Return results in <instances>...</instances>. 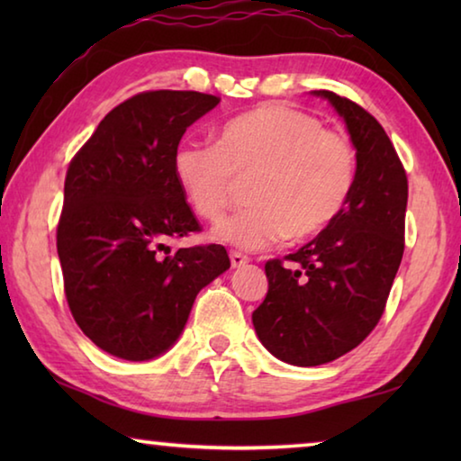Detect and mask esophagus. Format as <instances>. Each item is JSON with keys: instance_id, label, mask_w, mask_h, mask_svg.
<instances>
[{"instance_id": "34e87169", "label": "esophagus", "mask_w": 461, "mask_h": 461, "mask_svg": "<svg viewBox=\"0 0 461 461\" xmlns=\"http://www.w3.org/2000/svg\"><path fill=\"white\" fill-rule=\"evenodd\" d=\"M230 260H231V267H233V268L246 267V264L249 262L248 256H246V254H241V252H238V249H231V252H230Z\"/></svg>"}]
</instances>
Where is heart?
I'll list each match as a JSON object with an SVG mask.
<instances>
[{"label":"heart","mask_w":461,"mask_h":461,"mask_svg":"<svg viewBox=\"0 0 461 461\" xmlns=\"http://www.w3.org/2000/svg\"><path fill=\"white\" fill-rule=\"evenodd\" d=\"M173 173L207 221L223 217L238 181L249 178V205L217 225L215 236L262 249L288 236L313 238L338 220L354 191L356 150L315 115L268 104L225 122L215 144H178Z\"/></svg>","instance_id":"obj_1"}]
</instances>
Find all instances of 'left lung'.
Listing matches in <instances>:
<instances>
[{
	"mask_svg": "<svg viewBox=\"0 0 461 461\" xmlns=\"http://www.w3.org/2000/svg\"><path fill=\"white\" fill-rule=\"evenodd\" d=\"M356 146V183L330 228L294 254L267 262L268 293L252 313L260 341L278 360L319 366L368 338L386 309L404 252L409 181L384 128L333 91Z\"/></svg>",
	"mask_w": 461,
	"mask_h": 461,
	"instance_id": "1",
	"label": "left lung"
}]
</instances>
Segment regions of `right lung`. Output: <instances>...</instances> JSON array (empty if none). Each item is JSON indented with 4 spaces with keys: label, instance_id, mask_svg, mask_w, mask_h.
I'll return each mask as SVG.
<instances>
[{
    "label": "right lung",
    "instance_id": "right-lung-1",
    "mask_svg": "<svg viewBox=\"0 0 461 461\" xmlns=\"http://www.w3.org/2000/svg\"><path fill=\"white\" fill-rule=\"evenodd\" d=\"M220 104L197 91H142L113 107L73 156L57 225L68 309L104 352L142 362L173 346L194 296L230 268L220 244L178 248L201 231L173 173L193 122Z\"/></svg>",
    "mask_w": 461,
    "mask_h": 461
}]
</instances>
